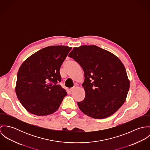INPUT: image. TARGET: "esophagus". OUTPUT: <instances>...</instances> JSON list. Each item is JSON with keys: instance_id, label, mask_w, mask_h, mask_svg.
I'll use <instances>...</instances> for the list:
<instances>
[{"instance_id": "1", "label": "esophagus", "mask_w": 150, "mask_h": 150, "mask_svg": "<svg viewBox=\"0 0 150 150\" xmlns=\"http://www.w3.org/2000/svg\"><path fill=\"white\" fill-rule=\"evenodd\" d=\"M76 88V86H73V87H72V88H71L70 89V91L71 92V91H74L75 89Z\"/></svg>"}]
</instances>
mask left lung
Instances as JSON below:
<instances>
[{
  "instance_id": "obj_1",
  "label": "left lung",
  "mask_w": 150,
  "mask_h": 150,
  "mask_svg": "<svg viewBox=\"0 0 150 150\" xmlns=\"http://www.w3.org/2000/svg\"><path fill=\"white\" fill-rule=\"evenodd\" d=\"M84 72V99L77 105L88 116L103 119L124 103L130 83L124 65L115 55L96 45L75 47L69 53Z\"/></svg>"
}]
</instances>
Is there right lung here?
Segmentation results:
<instances>
[{
	"mask_svg": "<svg viewBox=\"0 0 150 150\" xmlns=\"http://www.w3.org/2000/svg\"><path fill=\"white\" fill-rule=\"evenodd\" d=\"M71 48L49 46L35 52L21 65L16 92L30 113L42 116L55 112L67 92L59 85L60 68Z\"/></svg>",
	"mask_w": 150,
	"mask_h": 150,
	"instance_id": "add662e5",
	"label": "right lung"
}]
</instances>
